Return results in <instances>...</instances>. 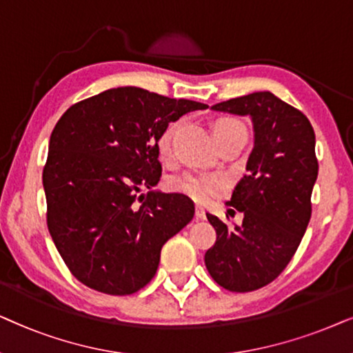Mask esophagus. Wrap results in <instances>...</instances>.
Masks as SVG:
<instances>
[{
    "label": "esophagus",
    "instance_id": "1",
    "mask_svg": "<svg viewBox=\"0 0 353 353\" xmlns=\"http://www.w3.org/2000/svg\"><path fill=\"white\" fill-rule=\"evenodd\" d=\"M195 218L196 219H206V213H205V210L201 208V206H196V208H195Z\"/></svg>",
    "mask_w": 353,
    "mask_h": 353
}]
</instances>
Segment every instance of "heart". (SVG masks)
Listing matches in <instances>:
<instances>
[{
	"label": "heart",
	"instance_id": "heart-1",
	"mask_svg": "<svg viewBox=\"0 0 353 353\" xmlns=\"http://www.w3.org/2000/svg\"><path fill=\"white\" fill-rule=\"evenodd\" d=\"M236 129L245 128H243V124L239 119H234V117H223V119L216 121L213 132H228V130ZM174 130H176L174 125L168 128L158 142L159 154H161V158L164 159L171 157ZM171 187L172 190L184 194L189 196V199L199 201V203H206V201H210L211 199H214V196L223 194L225 190V181L221 176H218V174H203L190 171L176 177V179L171 182Z\"/></svg>",
	"mask_w": 353,
	"mask_h": 353
}]
</instances>
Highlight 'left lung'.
I'll list each match as a JSON object with an SVG mask.
<instances>
[{
    "mask_svg": "<svg viewBox=\"0 0 353 353\" xmlns=\"http://www.w3.org/2000/svg\"><path fill=\"white\" fill-rule=\"evenodd\" d=\"M252 116L255 145L247 174L228 201L242 224L229 225L206 213L216 242L205 253L206 270L221 288L252 292L285 270L312 218L318 176L314 130L307 116L270 92H255L213 106Z\"/></svg>",
    "mask_w": 353,
    "mask_h": 353,
    "instance_id": "1",
    "label": "left lung"
}]
</instances>
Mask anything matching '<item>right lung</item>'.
<instances>
[{
    "label": "right lung",
    "instance_id": "right-lung-1",
    "mask_svg": "<svg viewBox=\"0 0 353 353\" xmlns=\"http://www.w3.org/2000/svg\"><path fill=\"white\" fill-rule=\"evenodd\" d=\"M205 108L117 87L74 103L56 122L43 168L46 224L87 288L110 295L145 288L164 243L194 218L187 195L137 194L159 182L158 140L169 122Z\"/></svg>",
    "mask_w": 353,
    "mask_h": 353
}]
</instances>
